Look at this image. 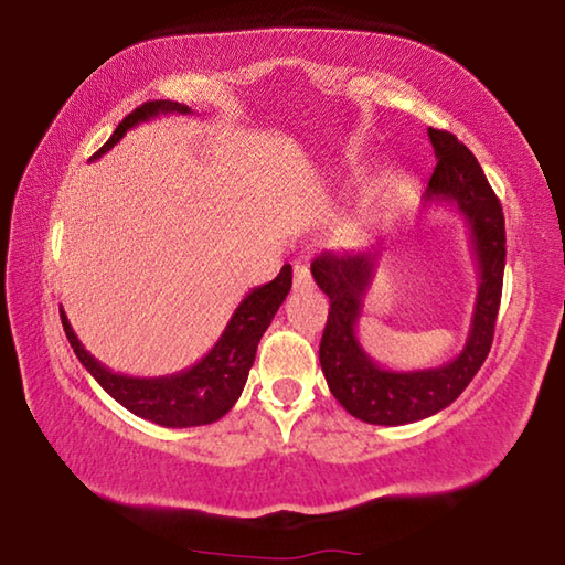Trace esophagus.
<instances>
[{
	"mask_svg": "<svg viewBox=\"0 0 565 565\" xmlns=\"http://www.w3.org/2000/svg\"><path fill=\"white\" fill-rule=\"evenodd\" d=\"M312 286V274L307 266H294V289H309Z\"/></svg>",
	"mask_w": 565,
	"mask_h": 565,
	"instance_id": "esophagus-1",
	"label": "esophagus"
}]
</instances>
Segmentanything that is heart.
<instances>
[{
    "label": "heart",
    "mask_w": 565,
    "mask_h": 565,
    "mask_svg": "<svg viewBox=\"0 0 565 565\" xmlns=\"http://www.w3.org/2000/svg\"><path fill=\"white\" fill-rule=\"evenodd\" d=\"M365 220H369V206L361 204L359 210H355L351 217L343 222V227H340V233H343L345 241H359V237L363 235Z\"/></svg>",
    "instance_id": "obj_1"
}]
</instances>
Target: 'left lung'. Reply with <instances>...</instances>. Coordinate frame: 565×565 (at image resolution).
<instances>
[{"label": "left lung", "mask_w": 565, "mask_h": 565, "mask_svg": "<svg viewBox=\"0 0 565 565\" xmlns=\"http://www.w3.org/2000/svg\"><path fill=\"white\" fill-rule=\"evenodd\" d=\"M427 135L438 166L425 189V204L452 206L463 214L479 268V291L463 351L435 369H384L365 353L355 332L363 299L376 276L381 248L343 256L322 253L312 260L315 281L330 297V315L320 343L322 373L332 396L369 425L396 427L438 415L471 384L494 340L507 258L502 204L491 192L476 156L456 135L433 127H427Z\"/></svg>", "instance_id": "8db88e82"}]
</instances>
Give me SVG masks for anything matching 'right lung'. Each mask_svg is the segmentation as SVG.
<instances>
[{
	"label": "right lung",
	"mask_w": 565,
	"mask_h": 565,
	"mask_svg": "<svg viewBox=\"0 0 565 565\" xmlns=\"http://www.w3.org/2000/svg\"><path fill=\"white\" fill-rule=\"evenodd\" d=\"M161 115H192V107L179 105L171 99H156L146 102V105L135 109L117 125L105 146H102L94 158L105 156L109 148L125 138L127 130L135 125L150 122ZM92 158V161H94ZM291 289V266L286 264L274 281L264 286H256L245 294V299L235 307L233 317H230L227 328L222 330L217 343L204 359L196 361L189 369L171 373V376H127V373H115L99 363L94 355L82 345L76 338L74 328H71L66 312L61 307V322L66 330V338L71 348H74L76 359L82 361L86 371L97 379V384L120 402L125 409L132 415L161 427H200L217 423L222 415H227L243 394L245 381H248V371L253 361H256V351L260 338L271 324L274 315L279 312L284 305L286 294Z\"/></svg>",
	"instance_id": "obj_1"
}]
</instances>
